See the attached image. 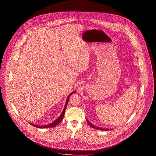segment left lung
<instances>
[{
    "instance_id": "8db88e82",
    "label": "left lung",
    "mask_w": 156,
    "mask_h": 156,
    "mask_svg": "<svg viewBox=\"0 0 156 156\" xmlns=\"http://www.w3.org/2000/svg\"><path fill=\"white\" fill-rule=\"evenodd\" d=\"M87 123H88V124L89 125V126H90L91 127H92V128H94V129H96L97 130H105V131H107V130H109V129H102V128H99V127H96V126H94V125H92L91 123H90V122H89L88 120H87Z\"/></svg>"
}]
</instances>
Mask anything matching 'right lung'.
Segmentation results:
<instances>
[{
	"instance_id": "1",
	"label": "right lung",
	"mask_w": 156,
	"mask_h": 156,
	"mask_svg": "<svg viewBox=\"0 0 156 156\" xmlns=\"http://www.w3.org/2000/svg\"><path fill=\"white\" fill-rule=\"evenodd\" d=\"M75 92H76V91H74V92H71V93L69 95V96L67 98L66 103V105H65L64 108V109H63V111L62 112L61 114L60 115V116H59V117H58L57 119H55L54 121H53L52 123H50V124H48V125H45V126H37V125H33V124H32L31 125L34 126V127H36L40 128V129L50 128V127H54V126H56L57 125H58L59 123L61 122V120H62L63 118H64V114H65V112H66V108H67V105H68V101H69V97H70V96H71L73 93H75Z\"/></svg>"
}]
</instances>
